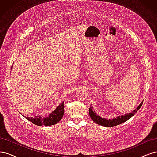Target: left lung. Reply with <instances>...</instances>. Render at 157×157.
<instances>
[{"mask_svg": "<svg viewBox=\"0 0 157 157\" xmlns=\"http://www.w3.org/2000/svg\"><path fill=\"white\" fill-rule=\"evenodd\" d=\"M143 102L144 101H142V102L132 112L128 114H125L124 115L118 116L116 118H113V119H107V118H102L100 116L98 115L96 112L93 111V107L92 105H90V107L89 109V115L90 117H91L92 120H93L94 122L97 123L98 124L105 127H113L117 125H119L122 124V123L126 122L128 119H130V118L134 116L137 112V111L141 108L142 104H143Z\"/></svg>", "mask_w": 157, "mask_h": 157, "instance_id": "obj_1", "label": "left lung"}]
</instances>
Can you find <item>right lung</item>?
<instances>
[{"instance_id":"1","label":"right lung","mask_w":157,"mask_h":157,"mask_svg":"<svg viewBox=\"0 0 157 157\" xmlns=\"http://www.w3.org/2000/svg\"><path fill=\"white\" fill-rule=\"evenodd\" d=\"M13 67V65L11 67V70ZM64 114V102L63 101L59 104L54 111H52L50 114L46 117H43L42 116H36L35 117H25L28 121H31L34 124L37 126H52L58 123L62 118Z\"/></svg>"}]
</instances>
